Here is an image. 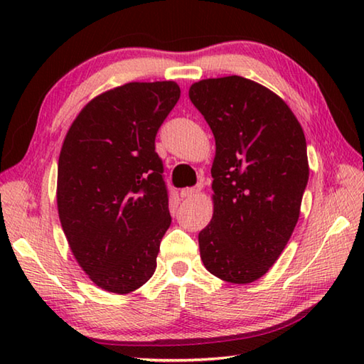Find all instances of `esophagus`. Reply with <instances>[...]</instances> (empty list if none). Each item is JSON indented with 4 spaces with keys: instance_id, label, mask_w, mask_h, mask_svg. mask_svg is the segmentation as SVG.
<instances>
[{
    "instance_id": "obj_1",
    "label": "esophagus",
    "mask_w": 364,
    "mask_h": 364,
    "mask_svg": "<svg viewBox=\"0 0 364 364\" xmlns=\"http://www.w3.org/2000/svg\"><path fill=\"white\" fill-rule=\"evenodd\" d=\"M200 191V186H196V188H184L181 189V197L184 199H189V197H194L197 193Z\"/></svg>"
}]
</instances>
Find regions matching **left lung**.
I'll return each mask as SVG.
<instances>
[{"mask_svg": "<svg viewBox=\"0 0 364 364\" xmlns=\"http://www.w3.org/2000/svg\"><path fill=\"white\" fill-rule=\"evenodd\" d=\"M189 100L217 144L213 217L199 232L200 258L220 279L254 282L297 225L310 173L304 130L279 96L244 77L202 80Z\"/></svg>", "mask_w": 364, "mask_h": 364, "instance_id": "8db88e82", "label": "left lung"}]
</instances>
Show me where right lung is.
<instances>
[{
  "label": "right lung",
  "instance_id": "obj_1",
  "mask_svg": "<svg viewBox=\"0 0 364 364\" xmlns=\"http://www.w3.org/2000/svg\"><path fill=\"white\" fill-rule=\"evenodd\" d=\"M175 82L127 83L86 104L58 165V210L72 254L96 286L128 294L151 279L171 223L160 125Z\"/></svg>",
  "mask_w": 364,
  "mask_h": 364
}]
</instances>
